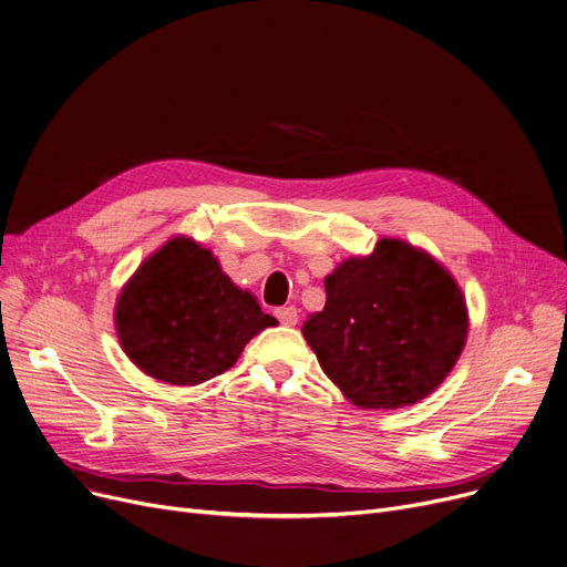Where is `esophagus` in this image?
<instances>
[{
    "instance_id": "1",
    "label": "esophagus",
    "mask_w": 567,
    "mask_h": 567,
    "mask_svg": "<svg viewBox=\"0 0 567 567\" xmlns=\"http://www.w3.org/2000/svg\"><path fill=\"white\" fill-rule=\"evenodd\" d=\"M275 316L279 318V322L284 327H295L297 324V309L295 307H284V309H277Z\"/></svg>"
}]
</instances>
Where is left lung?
<instances>
[{
	"instance_id": "1",
	"label": "left lung",
	"mask_w": 567,
	"mask_h": 567,
	"mask_svg": "<svg viewBox=\"0 0 567 567\" xmlns=\"http://www.w3.org/2000/svg\"><path fill=\"white\" fill-rule=\"evenodd\" d=\"M324 290V309L301 333L354 406H413L454 370L470 329L467 303L426 249L381 238L372 254L344 258Z\"/></svg>"
}]
</instances>
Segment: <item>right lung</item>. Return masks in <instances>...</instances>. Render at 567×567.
Here are the masks:
<instances>
[{
  "mask_svg": "<svg viewBox=\"0 0 567 567\" xmlns=\"http://www.w3.org/2000/svg\"><path fill=\"white\" fill-rule=\"evenodd\" d=\"M113 320L128 361L169 385L227 372L254 336L277 324L190 236H172L143 260L122 286Z\"/></svg>",
  "mask_w": 567,
  "mask_h": 567,
  "instance_id": "add662e5",
  "label": "right lung"
}]
</instances>
